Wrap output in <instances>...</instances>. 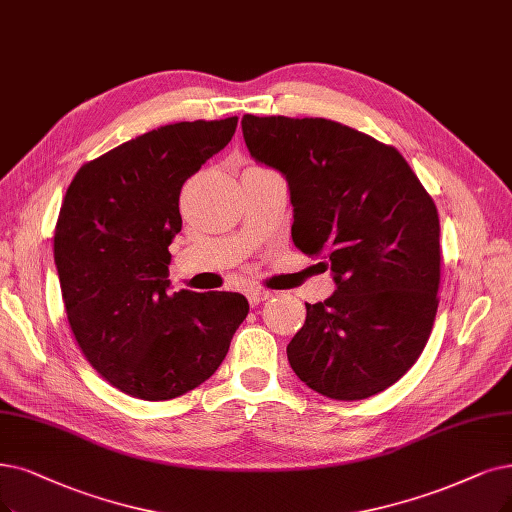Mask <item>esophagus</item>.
Wrapping results in <instances>:
<instances>
[{"label":"esophagus","mask_w":512,"mask_h":512,"mask_svg":"<svg viewBox=\"0 0 512 512\" xmlns=\"http://www.w3.org/2000/svg\"><path fill=\"white\" fill-rule=\"evenodd\" d=\"M270 297H272V291L261 289V287H253V289L246 291V299H249L251 306H259V304H263V301L270 299Z\"/></svg>","instance_id":"obj_1"}]
</instances>
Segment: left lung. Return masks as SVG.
Returning a JSON list of instances; mask_svg holds the SVG:
<instances>
[{
    "mask_svg": "<svg viewBox=\"0 0 512 512\" xmlns=\"http://www.w3.org/2000/svg\"><path fill=\"white\" fill-rule=\"evenodd\" d=\"M242 135L255 160L289 181L295 246L325 259L337 282L329 299L306 304L289 363L327 399H369L401 380L430 337L437 206L399 149L346 124L246 113Z\"/></svg>",
    "mask_w": 512,
    "mask_h": 512,
    "instance_id": "8db88e82",
    "label": "left lung"
}]
</instances>
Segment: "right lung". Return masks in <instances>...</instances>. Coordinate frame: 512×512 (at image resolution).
I'll return each instance as SVG.
<instances>
[{
    "instance_id": "1",
    "label": "right lung",
    "mask_w": 512,
    "mask_h": 512,
    "mask_svg": "<svg viewBox=\"0 0 512 512\" xmlns=\"http://www.w3.org/2000/svg\"><path fill=\"white\" fill-rule=\"evenodd\" d=\"M236 126V116L160 126L82 164L67 187L54 263L69 327L92 369L135 399L206 382L249 314L240 293H166L181 187Z\"/></svg>"
}]
</instances>
